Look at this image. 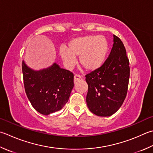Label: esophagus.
<instances>
[{
	"label": "esophagus",
	"instance_id": "esophagus-1",
	"mask_svg": "<svg viewBox=\"0 0 153 153\" xmlns=\"http://www.w3.org/2000/svg\"><path fill=\"white\" fill-rule=\"evenodd\" d=\"M74 82H77V81H79L81 79V76H79V75H75L74 76Z\"/></svg>",
	"mask_w": 153,
	"mask_h": 153
}]
</instances>
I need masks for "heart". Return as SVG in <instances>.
Returning <instances> with one entry per match:
<instances>
[{
    "label": "heart",
    "mask_w": 153,
    "mask_h": 153,
    "mask_svg": "<svg viewBox=\"0 0 153 153\" xmlns=\"http://www.w3.org/2000/svg\"><path fill=\"white\" fill-rule=\"evenodd\" d=\"M109 45L103 36L87 35L73 38L68 43V48L62 46L59 56L68 68L76 64V57L79 56V64L88 71L100 68L108 52Z\"/></svg>",
    "instance_id": "b5f03b06"
}]
</instances>
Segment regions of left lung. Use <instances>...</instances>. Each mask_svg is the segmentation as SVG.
<instances>
[{
    "label": "left lung",
    "mask_w": 153,
    "mask_h": 153,
    "mask_svg": "<svg viewBox=\"0 0 153 153\" xmlns=\"http://www.w3.org/2000/svg\"><path fill=\"white\" fill-rule=\"evenodd\" d=\"M129 76L126 50L120 38L113 35L108 58L100 68L85 76L88 85L86 102L90 111L100 117L117 111L126 97Z\"/></svg>",
    "instance_id": "8db88e82"
}]
</instances>
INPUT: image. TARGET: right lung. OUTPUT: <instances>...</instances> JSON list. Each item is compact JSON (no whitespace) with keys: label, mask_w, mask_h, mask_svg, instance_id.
Returning <instances> with one entry per match:
<instances>
[{"label":"right lung","mask_w":153,"mask_h":153,"mask_svg":"<svg viewBox=\"0 0 153 153\" xmlns=\"http://www.w3.org/2000/svg\"><path fill=\"white\" fill-rule=\"evenodd\" d=\"M24 85L32 107L44 115L62 109L74 88V74L56 63L40 70H34L22 61Z\"/></svg>","instance_id":"right-lung-1"}]
</instances>
